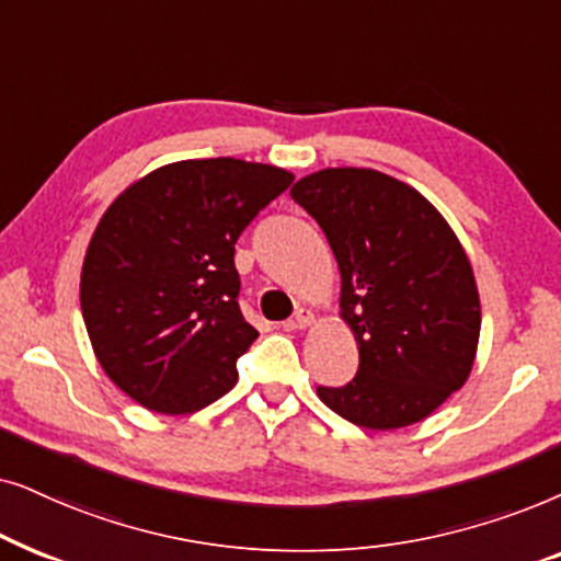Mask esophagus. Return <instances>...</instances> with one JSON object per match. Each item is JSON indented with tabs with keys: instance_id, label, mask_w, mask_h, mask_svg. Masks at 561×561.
Here are the masks:
<instances>
[{
	"instance_id": "1",
	"label": "esophagus",
	"mask_w": 561,
	"mask_h": 561,
	"mask_svg": "<svg viewBox=\"0 0 561 561\" xmlns=\"http://www.w3.org/2000/svg\"><path fill=\"white\" fill-rule=\"evenodd\" d=\"M308 325H312V312L308 308H300L285 323L287 331H305V328H308Z\"/></svg>"
}]
</instances>
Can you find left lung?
<instances>
[{
	"label": "left lung",
	"instance_id": "1",
	"mask_svg": "<svg viewBox=\"0 0 561 561\" xmlns=\"http://www.w3.org/2000/svg\"><path fill=\"white\" fill-rule=\"evenodd\" d=\"M331 243L356 377L318 387L348 423L394 431L428 417L467 382L480 293L465 245L421 192L375 169H323L293 190Z\"/></svg>",
	"mask_w": 561,
	"mask_h": 561
}]
</instances>
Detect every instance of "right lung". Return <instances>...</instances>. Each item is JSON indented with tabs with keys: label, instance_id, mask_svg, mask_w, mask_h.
<instances>
[{
	"label": "right lung",
	"instance_id": "add662e5",
	"mask_svg": "<svg viewBox=\"0 0 561 561\" xmlns=\"http://www.w3.org/2000/svg\"><path fill=\"white\" fill-rule=\"evenodd\" d=\"M241 159L167 163L107 207L81 266V316L104 375L153 413L203 410L236 385L259 331L238 308L236 241L293 184Z\"/></svg>",
	"mask_w": 561,
	"mask_h": 561
}]
</instances>
